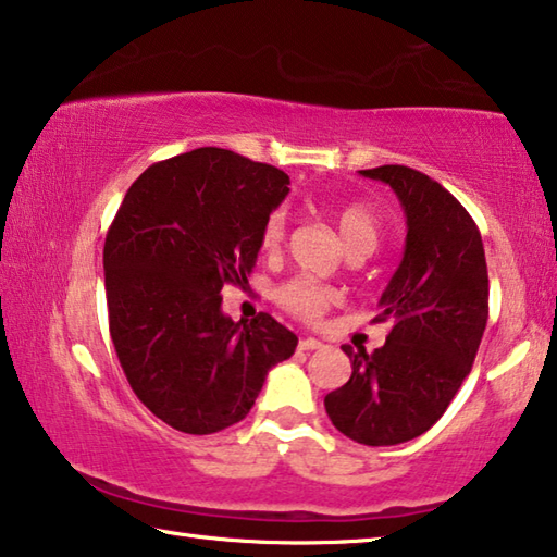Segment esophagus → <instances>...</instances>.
<instances>
[{
    "label": "esophagus",
    "instance_id": "esophagus-1",
    "mask_svg": "<svg viewBox=\"0 0 557 557\" xmlns=\"http://www.w3.org/2000/svg\"><path fill=\"white\" fill-rule=\"evenodd\" d=\"M297 348H299V351H317V348H324V344L319 342V338L307 336V338H301Z\"/></svg>",
    "mask_w": 557,
    "mask_h": 557
}]
</instances>
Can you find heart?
I'll return each instance as SVG.
<instances>
[{
	"label": "heart",
	"mask_w": 557,
	"mask_h": 557,
	"mask_svg": "<svg viewBox=\"0 0 557 557\" xmlns=\"http://www.w3.org/2000/svg\"><path fill=\"white\" fill-rule=\"evenodd\" d=\"M285 223L287 219L282 209H275L268 215L260 231L262 250H280L282 240H285ZM334 223L348 256L369 258L379 248L381 221L369 203L354 201L338 206L334 211ZM275 297L289 314L305 319V322H319L329 309L338 305V295L332 287H324L312 280H289L277 287Z\"/></svg>",
	"instance_id": "1"
}]
</instances>
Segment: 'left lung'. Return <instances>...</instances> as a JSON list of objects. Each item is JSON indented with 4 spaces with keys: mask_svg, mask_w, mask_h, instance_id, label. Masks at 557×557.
<instances>
[{
    "mask_svg": "<svg viewBox=\"0 0 557 557\" xmlns=\"http://www.w3.org/2000/svg\"><path fill=\"white\" fill-rule=\"evenodd\" d=\"M361 174L393 188L408 235L373 319L391 322L385 344L373 354L342 346L351 379L324 408L346 437L388 447L435 425L469 375L488 319V275L482 233L445 186L400 164Z\"/></svg>",
    "mask_w": 557,
    "mask_h": 557,
    "instance_id": "1",
    "label": "left lung"
}]
</instances>
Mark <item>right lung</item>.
I'll list each match as a JSON object with an SVG mask.
<instances>
[{
  "label": "right lung",
  "mask_w": 557,
  "mask_h": 557,
  "mask_svg": "<svg viewBox=\"0 0 557 557\" xmlns=\"http://www.w3.org/2000/svg\"><path fill=\"white\" fill-rule=\"evenodd\" d=\"M287 184L277 166L201 147L145 169L110 225L102 265L120 366L137 398L186 435L240 422L268 371L295 354L297 336L270 314L221 312L223 285H248Z\"/></svg>",
  "instance_id": "right-lung-1"
}]
</instances>
